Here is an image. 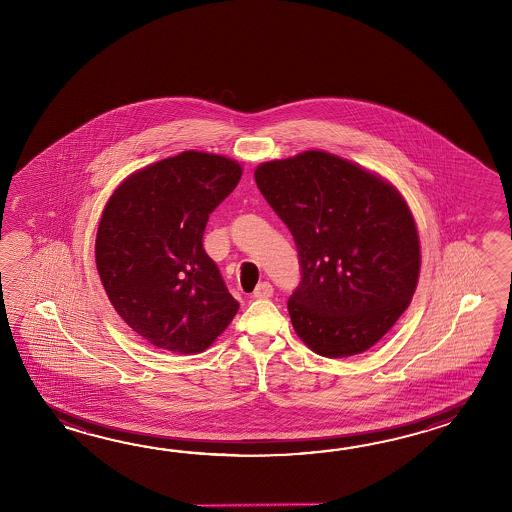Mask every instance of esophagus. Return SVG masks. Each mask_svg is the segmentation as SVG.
I'll return each instance as SVG.
<instances>
[{
    "mask_svg": "<svg viewBox=\"0 0 512 512\" xmlns=\"http://www.w3.org/2000/svg\"><path fill=\"white\" fill-rule=\"evenodd\" d=\"M272 293H274V289H272V285L269 282H261L258 283V287L254 289V298H271Z\"/></svg>",
    "mask_w": 512,
    "mask_h": 512,
    "instance_id": "obj_1",
    "label": "esophagus"
}]
</instances>
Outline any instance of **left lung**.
Segmentation results:
<instances>
[{
	"instance_id": "8db88e82",
	"label": "left lung",
	"mask_w": 512,
	"mask_h": 512,
	"mask_svg": "<svg viewBox=\"0 0 512 512\" xmlns=\"http://www.w3.org/2000/svg\"><path fill=\"white\" fill-rule=\"evenodd\" d=\"M254 179L296 243L302 280L287 302L296 335L329 359L364 353L403 315L419 280V234L403 196L320 150L260 164Z\"/></svg>"
}]
</instances>
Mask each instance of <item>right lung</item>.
Masks as SVG:
<instances>
[{"mask_svg":"<svg viewBox=\"0 0 512 512\" xmlns=\"http://www.w3.org/2000/svg\"><path fill=\"white\" fill-rule=\"evenodd\" d=\"M240 179L229 157L188 150L131 174L109 197L98 276L120 318L155 348L201 353L238 313L203 232Z\"/></svg>","mask_w":512,"mask_h":512,"instance_id":"right-lung-1","label":"right lung"}]
</instances>
